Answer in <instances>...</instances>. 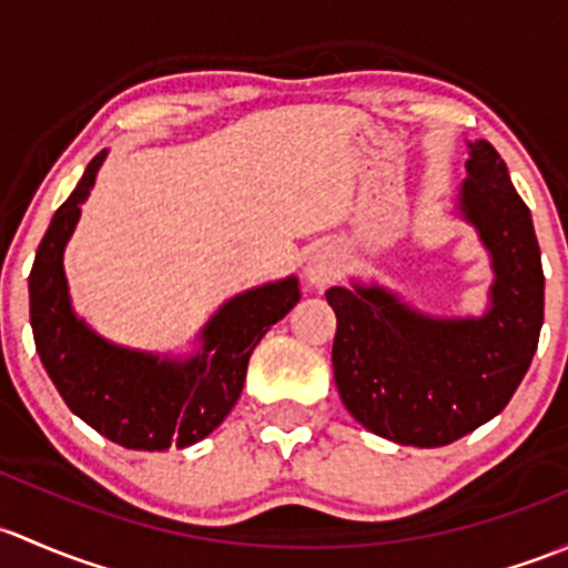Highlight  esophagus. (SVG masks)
<instances>
[{
	"label": "esophagus",
	"instance_id": "obj_1",
	"mask_svg": "<svg viewBox=\"0 0 568 568\" xmlns=\"http://www.w3.org/2000/svg\"><path fill=\"white\" fill-rule=\"evenodd\" d=\"M344 260L342 251L333 248V245H323V248L314 251L306 262V282L314 286V290H325L327 284H333L342 273Z\"/></svg>",
	"mask_w": 568,
	"mask_h": 568
}]
</instances>
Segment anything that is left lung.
Returning <instances> with one entry per match:
<instances>
[{"label":"left lung","instance_id":"1","mask_svg":"<svg viewBox=\"0 0 568 568\" xmlns=\"http://www.w3.org/2000/svg\"><path fill=\"white\" fill-rule=\"evenodd\" d=\"M467 144L457 215L489 254L487 308L443 317L377 282L331 286L333 377L374 435L437 448L493 420L523 383L545 323V271L528 204L487 139Z\"/></svg>","mask_w":568,"mask_h":568}]
</instances>
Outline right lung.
I'll use <instances>...</instances> for the list:
<instances>
[{
  "instance_id": "obj_1",
  "label": "right lung",
  "mask_w": 568,
  "mask_h": 568,
  "mask_svg": "<svg viewBox=\"0 0 568 568\" xmlns=\"http://www.w3.org/2000/svg\"><path fill=\"white\" fill-rule=\"evenodd\" d=\"M109 150L98 153L51 219L29 273L34 347L65 405L116 446L166 452L204 440L241 399L260 338L301 301L297 278L267 282L221 303L191 353L122 347L87 325L70 301L65 245Z\"/></svg>"
}]
</instances>
